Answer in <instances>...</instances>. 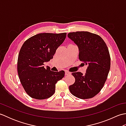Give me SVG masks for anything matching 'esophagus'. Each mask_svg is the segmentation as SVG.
Returning <instances> with one entry per match:
<instances>
[{"mask_svg": "<svg viewBox=\"0 0 126 126\" xmlns=\"http://www.w3.org/2000/svg\"><path fill=\"white\" fill-rule=\"evenodd\" d=\"M65 75H71V73L66 70L65 71Z\"/></svg>", "mask_w": 126, "mask_h": 126, "instance_id": "1", "label": "esophagus"}]
</instances>
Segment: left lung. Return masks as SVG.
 Instances as JSON below:
<instances>
[{
	"label": "left lung",
	"mask_w": 126,
	"mask_h": 126,
	"mask_svg": "<svg viewBox=\"0 0 126 126\" xmlns=\"http://www.w3.org/2000/svg\"><path fill=\"white\" fill-rule=\"evenodd\" d=\"M68 37L79 51V59L87 66L84 75L75 72V82L69 86L70 93L81 99L93 97L100 92L110 68V58L105 42L100 36L88 31L70 32Z\"/></svg>",
	"instance_id": "8db88e82"
}]
</instances>
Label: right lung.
<instances>
[{"mask_svg":"<svg viewBox=\"0 0 126 126\" xmlns=\"http://www.w3.org/2000/svg\"><path fill=\"white\" fill-rule=\"evenodd\" d=\"M66 33H41L24 42L19 53L18 76L26 93L32 98L43 100L55 92V84L64 77V71L54 72L44 63L50 61L63 43Z\"/></svg>","mask_w":126,"mask_h":126,"instance_id":"add662e5","label":"right lung"}]
</instances>
